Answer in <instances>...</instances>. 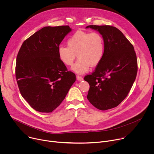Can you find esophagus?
<instances>
[{
    "mask_svg": "<svg viewBox=\"0 0 154 154\" xmlns=\"http://www.w3.org/2000/svg\"><path fill=\"white\" fill-rule=\"evenodd\" d=\"M76 78H77V79L78 80H79V81H82V80H83V77H82V76H80V75H77V76H76Z\"/></svg>",
    "mask_w": 154,
    "mask_h": 154,
    "instance_id": "esophagus-1",
    "label": "esophagus"
}]
</instances>
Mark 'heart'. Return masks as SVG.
Returning <instances> with one entry per match:
<instances>
[{
  "label": "heart",
  "mask_w": 154,
  "mask_h": 154,
  "mask_svg": "<svg viewBox=\"0 0 154 154\" xmlns=\"http://www.w3.org/2000/svg\"><path fill=\"white\" fill-rule=\"evenodd\" d=\"M66 44L67 47H59L58 58L63 64L71 66L77 54L79 59L72 69L78 74L87 72L91 65H98L103 57L104 40L97 32L78 30L68 38Z\"/></svg>",
  "instance_id": "b5f03b06"
}]
</instances>
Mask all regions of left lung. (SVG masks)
Segmentation results:
<instances>
[{"mask_svg": "<svg viewBox=\"0 0 154 154\" xmlns=\"http://www.w3.org/2000/svg\"><path fill=\"white\" fill-rule=\"evenodd\" d=\"M104 40L105 52L100 63L84 80L90 84L87 99L96 108L106 110L117 106L127 96L138 71L134 48L116 27L90 25Z\"/></svg>", "mask_w": 154, "mask_h": 154, "instance_id": "1", "label": "left lung"}]
</instances>
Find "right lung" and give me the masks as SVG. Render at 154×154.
I'll use <instances>...</instances> for the list:
<instances>
[{"label":"right lung","instance_id":"1","mask_svg":"<svg viewBox=\"0 0 154 154\" xmlns=\"http://www.w3.org/2000/svg\"><path fill=\"white\" fill-rule=\"evenodd\" d=\"M69 26L45 27L26 39L16 58L15 74L20 93L37 112L57 108L75 81L60 60L58 49Z\"/></svg>","mask_w":154,"mask_h":154}]
</instances>
